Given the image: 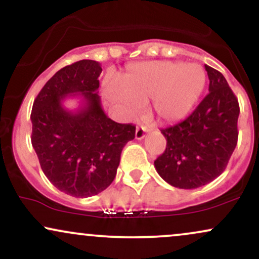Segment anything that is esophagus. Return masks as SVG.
<instances>
[{
  "label": "esophagus",
  "instance_id": "34e87169",
  "mask_svg": "<svg viewBox=\"0 0 259 259\" xmlns=\"http://www.w3.org/2000/svg\"><path fill=\"white\" fill-rule=\"evenodd\" d=\"M148 132L147 127L144 126V125H140L136 127V132H135V138L138 140H141L145 138V134H146Z\"/></svg>",
  "mask_w": 259,
  "mask_h": 259
}]
</instances>
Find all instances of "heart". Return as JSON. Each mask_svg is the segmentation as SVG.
Masks as SVG:
<instances>
[{"label":"heart","instance_id":"1","mask_svg":"<svg viewBox=\"0 0 259 259\" xmlns=\"http://www.w3.org/2000/svg\"><path fill=\"white\" fill-rule=\"evenodd\" d=\"M206 80V72L197 63L145 62L130 65L120 76V90L112 89L111 96L130 112H138L152 100L153 114L164 123H173L192 111Z\"/></svg>","mask_w":259,"mask_h":259}]
</instances>
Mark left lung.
<instances>
[{
  "mask_svg": "<svg viewBox=\"0 0 259 259\" xmlns=\"http://www.w3.org/2000/svg\"><path fill=\"white\" fill-rule=\"evenodd\" d=\"M209 94L185 120L162 129L165 151L154 160L163 180L179 189H197L227 168L237 144L240 107L227 79L204 64Z\"/></svg>",
  "mask_w": 259,
  "mask_h": 259,
  "instance_id": "obj_1",
  "label": "left lung"
}]
</instances>
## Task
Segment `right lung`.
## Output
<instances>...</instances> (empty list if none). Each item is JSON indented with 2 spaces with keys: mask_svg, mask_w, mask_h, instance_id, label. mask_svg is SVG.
I'll use <instances>...</instances> for the list:
<instances>
[{
  "mask_svg": "<svg viewBox=\"0 0 259 259\" xmlns=\"http://www.w3.org/2000/svg\"><path fill=\"white\" fill-rule=\"evenodd\" d=\"M99 62L82 59L58 70L38 92L31 111V144L44 174L64 194L85 198L114 180L120 153L135 138V125L106 115L99 96ZM80 96L75 111L63 106Z\"/></svg>",
  "mask_w": 259,
  "mask_h": 259,
  "instance_id": "add662e5",
  "label": "right lung"
}]
</instances>
